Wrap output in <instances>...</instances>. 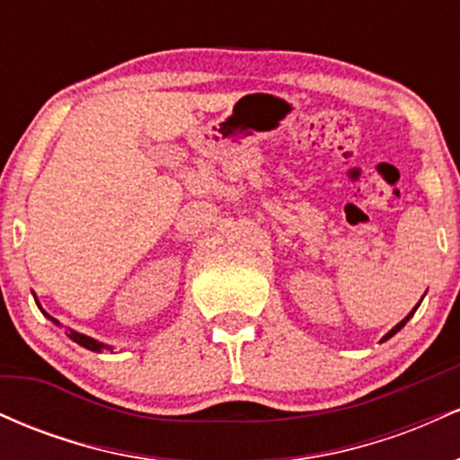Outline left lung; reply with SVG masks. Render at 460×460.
I'll return each mask as SVG.
<instances>
[{"mask_svg": "<svg viewBox=\"0 0 460 460\" xmlns=\"http://www.w3.org/2000/svg\"><path fill=\"white\" fill-rule=\"evenodd\" d=\"M417 307H420V303H417ZM417 307H415V309H417ZM415 309H413V311H411V314H409V315H406V318H404L402 322H400V324H395V326H394V329H392V331H389V332H387V335H385V337H383V341H387V340H389V337H392V335H395V332H398L400 329H402V326L406 324V322H409V318H411V315H413V314H415Z\"/></svg>", "mask_w": 460, "mask_h": 460, "instance_id": "8db88e82", "label": "left lung"}]
</instances>
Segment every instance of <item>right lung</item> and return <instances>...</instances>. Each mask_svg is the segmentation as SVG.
I'll list each match as a JSON object with an SVG mask.
<instances>
[{
  "mask_svg": "<svg viewBox=\"0 0 460 460\" xmlns=\"http://www.w3.org/2000/svg\"><path fill=\"white\" fill-rule=\"evenodd\" d=\"M43 314H45V311H43ZM47 318H49L51 322H56V324H58V320L51 318V315H47ZM71 340L77 341L79 346L88 348V350H94V352H99L103 348V344H99V341H94V340H91V337H86V335H79V332H75V331H71Z\"/></svg>",
  "mask_w": 460,
  "mask_h": 460,
  "instance_id": "1",
  "label": "right lung"
}]
</instances>
